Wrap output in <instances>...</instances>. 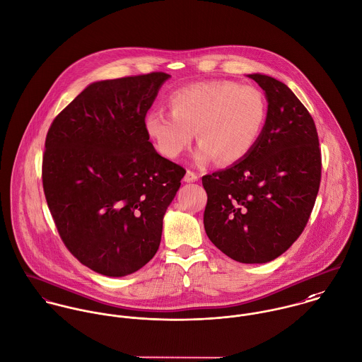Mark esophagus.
I'll return each instance as SVG.
<instances>
[{
	"label": "esophagus",
	"mask_w": 362,
	"mask_h": 362,
	"mask_svg": "<svg viewBox=\"0 0 362 362\" xmlns=\"http://www.w3.org/2000/svg\"><path fill=\"white\" fill-rule=\"evenodd\" d=\"M183 180H185L186 183H193V182H197V180H199V176H197L194 172L187 170L186 175H185V177H183Z\"/></svg>",
	"instance_id": "1"
}]
</instances>
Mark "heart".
<instances>
[{
    "mask_svg": "<svg viewBox=\"0 0 362 362\" xmlns=\"http://www.w3.org/2000/svg\"><path fill=\"white\" fill-rule=\"evenodd\" d=\"M172 113L151 110L145 133L168 158H179L194 139L202 141L194 160L206 165L216 159L236 163L257 144L267 117V103L260 89L233 81L199 82L173 92Z\"/></svg>",
    "mask_w": 362,
    "mask_h": 362,
    "instance_id": "1",
    "label": "heart"
}]
</instances>
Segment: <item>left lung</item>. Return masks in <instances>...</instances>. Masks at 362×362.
<instances>
[{"label":"left lung","mask_w":362,"mask_h":362,"mask_svg":"<svg viewBox=\"0 0 362 362\" xmlns=\"http://www.w3.org/2000/svg\"><path fill=\"white\" fill-rule=\"evenodd\" d=\"M247 76L269 103L264 129L245 159L203 176L204 228L228 257L262 264L302 233L319 192L322 158L315 122L288 86L263 74Z\"/></svg>","instance_id":"8db88e82"}]
</instances>
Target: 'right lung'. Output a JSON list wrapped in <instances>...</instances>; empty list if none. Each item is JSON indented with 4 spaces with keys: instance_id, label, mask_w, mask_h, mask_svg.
<instances>
[{
    "instance_id": "obj_1",
    "label": "right lung",
    "mask_w": 362,
    "mask_h": 362,
    "mask_svg": "<svg viewBox=\"0 0 362 362\" xmlns=\"http://www.w3.org/2000/svg\"><path fill=\"white\" fill-rule=\"evenodd\" d=\"M170 75L89 83L52 123L43 189L74 256L107 277H124L155 256L166 209L186 170L160 156L144 119Z\"/></svg>"
}]
</instances>
